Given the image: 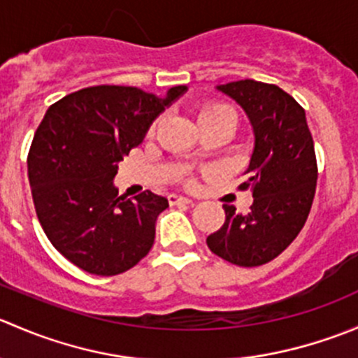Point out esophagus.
Listing matches in <instances>:
<instances>
[{"label": "esophagus", "mask_w": 358, "mask_h": 358, "mask_svg": "<svg viewBox=\"0 0 358 358\" xmlns=\"http://www.w3.org/2000/svg\"><path fill=\"white\" fill-rule=\"evenodd\" d=\"M168 201H169V204H171V206H175V204H192V199H189V197L178 196V194H169Z\"/></svg>", "instance_id": "esophagus-1"}]
</instances>
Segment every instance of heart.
I'll list each match as a JSON object with an SVG mask.
<instances>
[{
	"instance_id": "b5f03b06",
	"label": "heart",
	"mask_w": 358,
	"mask_h": 358,
	"mask_svg": "<svg viewBox=\"0 0 358 358\" xmlns=\"http://www.w3.org/2000/svg\"><path fill=\"white\" fill-rule=\"evenodd\" d=\"M197 121H199L201 129L206 128V126L216 124V122H230V124L236 128L237 114L236 110H234L230 106H227V103L209 102L199 107V110H197ZM157 124H159V119H156V121L150 124L149 135H154ZM194 157H199V154H194Z\"/></svg>"
}]
</instances>
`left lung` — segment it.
<instances>
[{
    "label": "left lung",
    "instance_id": "obj_1",
    "mask_svg": "<svg viewBox=\"0 0 358 358\" xmlns=\"http://www.w3.org/2000/svg\"><path fill=\"white\" fill-rule=\"evenodd\" d=\"M236 100L252 126L255 147L241 189L252 194L251 211L223 204L225 223L206 239L220 258L259 266L280 255L305 225L317 185V161L303 107L275 85L241 79L216 86Z\"/></svg>",
    "mask_w": 358,
    "mask_h": 358
}]
</instances>
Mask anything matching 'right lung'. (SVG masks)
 <instances>
[{
  "mask_svg": "<svg viewBox=\"0 0 358 358\" xmlns=\"http://www.w3.org/2000/svg\"><path fill=\"white\" fill-rule=\"evenodd\" d=\"M185 92L173 86L157 96L133 86H92L46 110L27 157L32 201L50 243L85 272L117 275L152 248L168 199L150 190L124 199L114 178L154 119Z\"/></svg>",
  "mask_w": 358,
  "mask_h": 358,
  "instance_id": "obj_1",
  "label": "right lung"
}]
</instances>
